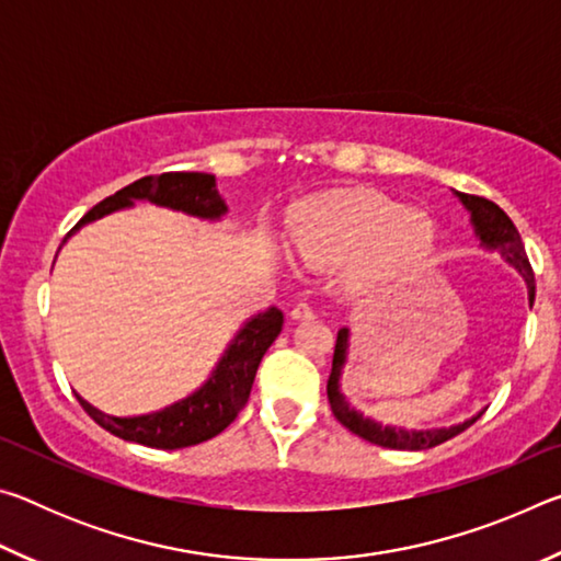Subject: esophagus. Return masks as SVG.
Listing matches in <instances>:
<instances>
[{
    "label": "esophagus",
    "mask_w": 561,
    "mask_h": 561,
    "mask_svg": "<svg viewBox=\"0 0 561 561\" xmlns=\"http://www.w3.org/2000/svg\"><path fill=\"white\" fill-rule=\"evenodd\" d=\"M314 317V307H311L309 301H299L297 307L291 309V319L294 321H304V319H311Z\"/></svg>",
    "instance_id": "34e87169"
}]
</instances>
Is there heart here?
Segmentation results:
<instances>
[{
	"label": "heart",
	"mask_w": 561,
	"mask_h": 561,
	"mask_svg": "<svg viewBox=\"0 0 561 561\" xmlns=\"http://www.w3.org/2000/svg\"><path fill=\"white\" fill-rule=\"evenodd\" d=\"M294 240L311 264H358V284L386 291L417 277L435 250L428 215L405 210L378 193H336L304 205L294 220Z\"/></svg>",
	"instance_id": "1"
}]
</instances>
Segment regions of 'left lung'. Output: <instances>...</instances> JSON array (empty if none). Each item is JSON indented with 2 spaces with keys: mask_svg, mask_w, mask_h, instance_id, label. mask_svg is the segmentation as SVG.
Returning a JSON list of instances; mask_svg holds the SVG:
<instances>
[{
  "mask_svg": "<svg viewBox=\"0 0 561 561\" xmlns=\"http://www.w3.org/2000/svg\"><path fill=\"white\" fill-rule=\"evenodd\" d=\"M455 195H458L460 203L470 210L474 234L480 237V242L490 247V250H497L502 257H505L512 267L522 274V277H525L527 289H529V304L535 301V272H531V264L527 260L525 244H522V237L517 232L515 222L510 220L507 213L502 210L500 205L488 201V197L468 195V193H455ZM346 351H348V329H341L334 346V360H331L327 396L331 403V413L336 415V421L354 435H358V438H364L374 445H381V448H391V450H428V448H435V445L455 438V435H460L480 417L474 415L472 421L450 425V428H435V431H403V428H393V425L376 423L371 417H364L358 411H354V408H348V403L344 401V393L339 391V378L346 360Z\"/></svg>",
  "mask_w": 561,
  "mask_h": 561,
  "instance_id": "8db88e82",
  "label": "left lung"
}]
</instances>
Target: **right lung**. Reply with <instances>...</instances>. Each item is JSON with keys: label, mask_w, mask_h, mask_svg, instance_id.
<instances>
[{"label": "right lung", "mask_w": 561, "mask_h": 561, "mask_svg": "<svg viewBox=\"0 0 561 561\" xmlns=\"http://www.w3.org/2000/svg\"><path fill=\"white\" fill-rule=\"evenodd\" d=\"M133 201H148L153 205L173 207V210L207 217V220H217V217L227 213V205L217 195L215 175L160 173L140 178L136 183L118 190L116 195L101 201L96 207H91L66 237H71L79 227L99 220L103 215L130 207ZM282 324L284 317L277 307L262 311V314L247 321L201 391H195L193 396H187L183 401L168 405L158 413L116 417L101 413L99 408L83 401L81 396L76 398H79L83 411L103 431H108L123 440L140 443L158 450H178L187 448V445L210 440L217 433H222L244 408L264 351L279 336Z\"/></svg>", "instance_id": "obj_1"}]
</instances>
